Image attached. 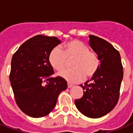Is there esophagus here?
Masks as SVG:
<instances>
[{
  "label": "esophagus",
  "instance_id": "1",
  "mask_svg": "<svg viewBox=\"0 0 133 133\" xmlns=\"http://www.w3.org/2000/svg\"><path fill=\"white\" fill-rule=\"evenodd\" d=\"M73 87V85L72 84H71V83H68V88H71Z\"/></svg>",
  "mask_w": 133,
  "mask_h": 133
}]
</instances>
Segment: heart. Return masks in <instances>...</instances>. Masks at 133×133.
Instances as JSON below:
<instances>
[{
	"label": "heart",
	"instance_id": "1",
	"mask_svg": "<svg viewBox=\"0 0 133 133\" xmlns=\"http://www.w3.org/2000/svg\"><path fill=\"white\" fill-rule=\"evenodd\" d=\"M74 58L71 67L59 73L63 79L71 83H78L84 77H93L97 73L100 66L97 54L89 52L88 48L83 42L72 40L63 45V52L59 47H54L50 51L48 60L52 68L60 71L64 68L67 59Z\"/></svg>",
	"mask_w": 133,
	"mask_h": 133
}]
</instances>
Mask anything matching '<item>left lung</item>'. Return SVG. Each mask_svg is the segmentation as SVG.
<instances>
[{
	"mask_svg": "<svg viewBox=\"0 0 133 133\" xmlns=\"http://www.w3.org/2000/svg\"><path fill=\"white\" fill-rule=\"evenodd\" d=\"M89 45L97 54L100 66L84 85L83 95L75 101L81 113L90 118H99L113 109L119 97L123 66L119 52L110 43L96 36H89Z\"/></svg>",
	"mask_w": 133,
	"mask_h": 133,
	"instance_id": "8db88e82",
	"label": "left lung"
}]
</instances>
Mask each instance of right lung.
Here are the masks:
<instances>
[{"label":"right lung","mask_w":133,"mask_h":133,"mask_svg":"<svg viewBox=\"0 0 133 133\" xmlns=\"http://www.w3.org/2000/svg\"><path fill=\"white\" fill-rule=\"evenodd\" d=\"M60 43L55 36L37 35L23 43L12 56L9 80L16 102L30 117L48 115L68 87L62 77H51L54 70L48 56Z\"/></svg>","instance_id":"add662e5"}]
</instances>
